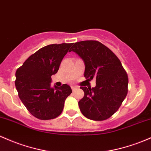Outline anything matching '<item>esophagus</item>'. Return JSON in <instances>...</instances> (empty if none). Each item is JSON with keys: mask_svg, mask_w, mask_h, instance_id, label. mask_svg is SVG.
Returning <instances> with one entry per match:
<instances>
[{"mask_svg": "<svg viewBox=\"0 0 151 151\" xmlns=\"http://www.w3.org/2000/svg\"><path fill=\"white\" fill-rule=\"evenodd\" d=\"M77 88H78V87H77V86H72V89L73 91L75 90V89H77Z\"/></svg>", "mask_w": 151, "mask_h": 151, "instance_id": "34e87169", "label": "esophagus"}]
</instances>
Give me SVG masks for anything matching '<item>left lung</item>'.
I'll list each match as a JSON object with an SVG mask.
<instances>
[{
  "instance_id": "1",
  "label": "left lung",
  "mask_w": 151,
  "mask_h": 151,
  "mask_svg": "<svg viewBox=\"0 0 151 151\" xmlns=\"http://www.w3.org/2000/svg\"><path fill=\"white\" fill-rule=\"evenodd\" d=\"M70 51L83 60L84 77L96 79L94 87L81 85L84 96L78 102L80 111L92 120L109 118L117 112L127 93L128 78L121 62L110 49L97 41L74 43Z\"/></svg>"
}]
</instances>
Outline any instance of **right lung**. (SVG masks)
Here are the masks:
<instances>
[{"label": "right lung", "mask_w": 151, "mask_h": 151, "mask_svg": "<svg viewBox=\"0 0 151 151\" xmlns=\"http://www.w3.org/2000/svg\"><path fill=\"white\" fill-rule=\"evenodd\" d=\"M72 44H50L28 58L16 70V85L19 98L30 113L40 120H51L62 113L66 99L72 93L67 84L51 86Z\"/></svg>", "instance_id": "add662e5"}]
</instances>
